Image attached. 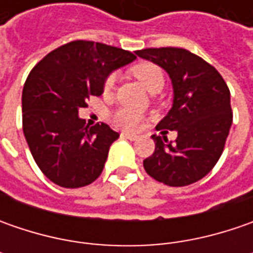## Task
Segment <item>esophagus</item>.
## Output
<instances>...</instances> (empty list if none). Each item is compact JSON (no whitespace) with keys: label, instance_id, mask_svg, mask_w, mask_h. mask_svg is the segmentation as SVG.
Masks as SVG:
<instances>
[{"label":"esophagus","instance_id":"1","mask_svg":"<svg viewBox=\"0 0 253 253\" xmlns=\"http://www.w3.org/2000/svg\"><path fill=\"white\" fill-rule=\"evenodd\" d=\"M121 136L122 138L129 139V141H136V139H138V135H135V133H129V132H122Z\"/></svg>","mask_w":253,"mask_h":253}]
</instances>
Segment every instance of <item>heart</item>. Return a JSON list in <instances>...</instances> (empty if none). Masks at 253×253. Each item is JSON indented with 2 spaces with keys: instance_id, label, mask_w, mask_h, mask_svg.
Segmentation results:
<instances>
[{
  "instance_id": "heart-1",
  "label": "heart",
  "mask_w": 253,
  "mask_h": 253,
  "mask_svg": "<svg viewBox=\"0 0 253 253\" xmlns=\"http://www.w3.org/2000/svg\"><path fill=\"white\" fill-rule=\"evenodd\" d=\"M132 74L138 79V82L142 84V87L151 94H156L163 88L165 85V76L159 66L153 63H139L135 67H132ZM115 83V77L110 76L107 79V82L104 84V90L105 92H110L114 88ZM112 122L122 129H128V131H135L139 128L141 125V117L139 114L121 108L118 111H115L111 117Z\"/></svg>"
}]
</instances>
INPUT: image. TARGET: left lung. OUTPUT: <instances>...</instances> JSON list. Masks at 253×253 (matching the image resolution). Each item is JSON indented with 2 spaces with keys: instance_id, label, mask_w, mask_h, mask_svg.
I'll list each match as a JSON object with an SVG mask.
<instances>
[{
  "instance_id": "1",
  "label": "left lung",
  "mask_w": 253,
  "mask_h": 253,
  "mask_svg": "<svg viewBox=\"0 0 253 253\" xmlns=\"http://www.w3.org/2000/svg\"><path fill=\"white\" fill-rule=\"evenodd\" d=\"M135 53L169 74L173 104L156 129L177 132L169 142L152 135L155 152L143 161L146 173L171 187L189 186L215 166L232 124L231 95L221 74L200 56L180 47L142 49Z\"/></svg>"
}]
</instances>
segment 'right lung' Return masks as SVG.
Here are the masks:
<instances>
[{"instance_id": "1", "label": "right lung", "mask_w": 253, "mask_h": 253, "mask_svg": "<svg viewBox=\"0 0 253 253\" xmlns=\"http://www.w3.org/2000/svg\"><path fill=\"white\" fill-rule=\"evenodd\" d=\"M136 56L108 44L74 41L46 54L22 91V126L36 165L54 184L83 187L98 179L120 133L107 124L85 125L79 110L101 95L108 76Z\"/></svg>"}]
</instances>
